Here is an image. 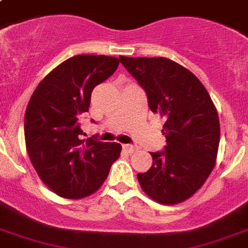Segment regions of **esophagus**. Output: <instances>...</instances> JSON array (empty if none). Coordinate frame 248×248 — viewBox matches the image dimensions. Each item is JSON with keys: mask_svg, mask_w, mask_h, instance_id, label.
<instances>
[{"mask_svg": "<svg viewBox=\"0 0 248 248\" xmlns=\"http://www.w3.org/2000/svg\"><path fill=\"white\" fill-rule=\"evenodd\" d=\"M124 149L126 151V152H127V154H134V152H137L138 151V147H135V145H131V144H124Z\"/></svg>", "mask_w": 248, "mask_h": 248, "instance_id": "1", "label": "esophagus"}]
</instances>
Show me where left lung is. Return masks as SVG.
Here are the masks:
<instances>
[{
  "mask_svg": "<svg viewBox=\"0 0 248 248\" xmlns=\"http://www.w3.org/2000/svg\"><path fill=\"white\" fill-rule=\"evenodd\" d=\"M120 62L165 120V151L151 152L154 164L138 174L143 191L165 205L191 198L215 168L220 121L211 96L195 75L165 57H120Z\"/></svg>",
  "mask_w": 248,
  "mask_h": 248,
  "instance_id": "left-lung-1",
  "label": "left lung"
}]
</instances>
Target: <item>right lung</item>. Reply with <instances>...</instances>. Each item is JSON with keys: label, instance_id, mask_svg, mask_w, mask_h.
Instances as JSON below:
<instances>
[{"label": "right lung", "instance_id": "add662e5", "mask_svg": "<svg viewBox=\"0 0 248 248\" xmlns=\"http://www.w3.org/2000/svg\"><path fill=\"white\" fill-rule=\"evenodd\" d=\"M109 56H74L45 77L24 114V139L36 173L57 195L82 199L103 186L121 144L82 139L79 120L88 111L94 87L118 67Z\"/></svg>", "mask_w": 248, "mask_h": 248}]
</instances>
